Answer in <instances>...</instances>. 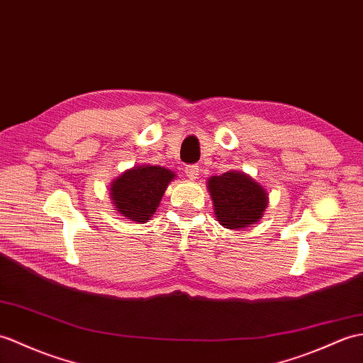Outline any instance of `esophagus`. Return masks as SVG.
Segmentation results:
<instances>
[{
	"mask_svg": "<svg viewBox=\"0 0 363 363\" xmlns=\"http://www.w3.org/2000/svg\"><path fill=\"white\" fill-rule=\"evenodd\" d=\"M184 172H185V174H187V178L190 181H195L199 174V167L198 165H187L184 168Z\"/></svg>",
	"mask_w": 363,
	"mask_h": 363,
	"instance_id": "34e87169",
	"label": "esophagus"
}]
</instances>
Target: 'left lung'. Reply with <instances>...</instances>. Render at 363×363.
<instances>
[{"instance_id": "obj_1", "label": "left lung", "mask_w": 363, "mask_h": 363, "mask_svg": "<svg viewBox=\"0 0 363 363\" xmlns=\"http://www.w3.org/2000/svg\"><path fill=\"white\" fill-rule=\"evenodd\" d=\"M215 218L225 229H241L261 220L267 207V193L242 172L230 170L207 181Z\"/></svg>"}]
</instances>
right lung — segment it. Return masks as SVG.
Instances as JSON below:
<instances>
[{"mask_svg":"<svg viewBox=\"0 0 363 363\" xmlns=\"http://www.w3.org/2000/svg\"><path fill=\"white\" fill-rule=\"evenodd\" d=\"M174 176L168 168L159 165H138L126 170L109 187L114 210L130 221L147 223Z\"/></svg>","mask_w":363,"mask_h":363,"instance_id":"1","label":"right lung"}]
</instances>
